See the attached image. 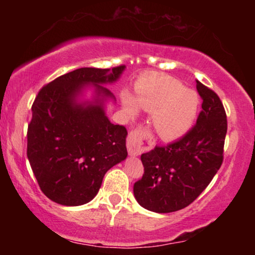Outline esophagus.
I'll return each mask as SVG.
<instances>
[{"label": "esophagus", "instance_id": "esophagus-1", "mask_svg": "<svg viewBox=\"0 0 255 255\" xmlns=\"http://www.w3.org/2000/svg\"><path fill=\"white\" fill-rule=\"evenodd\" d=\"M150 137V133L144 127L133 128L127 136V150L130 156H139L142 152V142L145 139Z\"/></svg>", "mask_w": 255, "mask_h": 255}]
</instances>
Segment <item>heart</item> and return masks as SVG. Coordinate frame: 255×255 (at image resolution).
<instances>
[{"label":"heart","instance_id":"b5f03b06","mask_svg":"<svg viewBox=\"0 0 255 255\" xmlns=\"http://www.w3.org/2000/svg\"><path fill=\"white\" fill-rule=\"evenodd\" d=\"M136 103L152 113V125L163 139H177L188 131L198 111V96L184 89L177 80L162 74H151L135 85ZM129 115H136V105L129 97L125 98Z\"/></svg>","mask_w":255,"mask_h":255}]
</instances>
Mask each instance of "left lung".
<instances>
[{
    "label": "left lung",
    "instance_id": "1",
    "mask_svg": "<svg viewBox=\"0 0 255 255\" xmlns=\"http://www.w3.org/2000/svg\"><path fill=\"white\" fill-rule=\"evenodd\" d=\"M203 98L197 124L177 141L141 154L144 174L134 183V197L158 213L182 210L209 186L223 163L228 121L215 91L197 80Z\"/></svg>",
    "mask_w": 255,
    "mask_h": 255
}]
</instances>
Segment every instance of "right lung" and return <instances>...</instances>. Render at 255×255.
I'll list each match as a JSON object with an SVG mask.
<instances>
[{"label": "right lung", "mask_w": 255, "mask_h": 255, "mask_svg": "<svg viewBox=\"0 0 255 255\" xmlns=\"http://www.w3.org/2000/svg\"><path fill=\"white\" fill-rule=\"evenodd\" d=\"M125 64L114 68H79L44 85L32 104L27 128V158L44 194L55 203L78 206L89 203L111 166L127 157L125 126L113 125L102 103H75L83 85L118 80Z\"/></svg>", "instance_id": "obj_1"}]
</instances>
